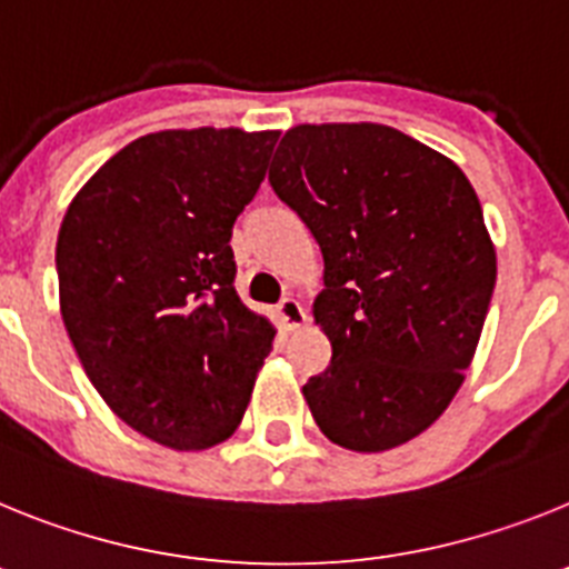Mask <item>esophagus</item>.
Returning a JSON list of instances; mask_svg holds the SVG:
<instances>
[{"instance_id": "esophagus-1", "label": "esophagus", "mask_w": 569, "mask_h": 569, "mask_svg": "<svg viewBox=\"0 0 569 569\" xmlns=\"http://www.w3.org/2000/svg\"><path fill=\"white\" fill-rule=\"evenodd\" d=\"M278 318H280V323H283V329H289V332H295V329H300V326L306 323L303 306H300L295 298H283V300H280Z\"/></svg>"}]
</instances>
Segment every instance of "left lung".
Instances as JSON below:
<instances>
[{
  "mask_svg": "<svg viewBox=\"0 0 569 569\" xmlns=\"http://www.w3.org/2000/svg\"><path fill=\"white\" fill-rule=\"evenodd\" d=\"M269 180L323 251L312 315L332 363L303 387L315 423L352 452L412 441L461 389L496 289L472 182L380 122L289 128Z\"/></svg>",
  "mask_w": 569,
  "mask_h": 569,
  "instance_id": "8db88e82",
  "label": "left lung"
}]
</instances>
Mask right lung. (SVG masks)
I'll return each instance as SVG.
<instances>
[{
    "mask_svg": "<svg viewBox=\"0 0 569 569\" xmlns=\"http://www.w3.org/2000/svg\"><path fill=\"white\" fill-rule=\"evenodd\" d=\"M280 131L171 128L128 142L68 206L59 312L93 389L168 449L234 435L274 326L234 289L231 226Z\"/></svg>",
    "mask_w": 569,
    "mask_h": 569,
    "instance_id": "1",
    "label": "right lung"
}]
</instances>
